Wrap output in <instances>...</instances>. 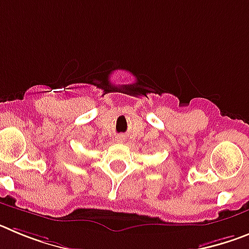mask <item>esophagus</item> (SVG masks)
Listing matches in <instances>:
<instances>
[{
    "mask_svg": "<svg viewBox=\"0 0 249 249\" xmlns=\"http://www.w3.org/2000/svg\"><path fill=\"white\" fill-rule=\"evenodd\" d=\"M117 140H118V141H122V140H123V138H122V137H121V136H118V137H117Z\"/></svg>",
    "mask_w": 249,
    "mask_h": 249,
    "instance_id": "1",
    "label": "esophagus"
}]
</instances>
